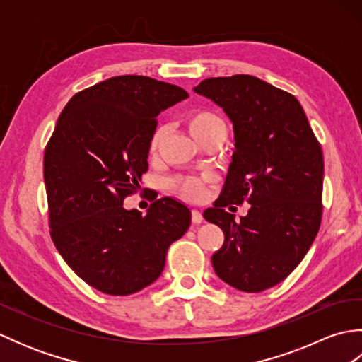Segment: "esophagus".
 I'll return each mask as SVG.
<instances>
[{
    "mask_svg": "<svg viewBox=\"0 0 362 362\" xmlns=\"http://www.w3.org/2000/svg\"><path fill=\"white\" fill-rule=\"evenodd\" d=\"M191 221H193V224H201V222L204 221L202 213L199 210H193V213H191Z\"/></svg>",
    "mask_w": 362,
    "mask_h": 362,
    "instance_id": "esophagus-1",
    "label": "esophagus"
}]
</instances>
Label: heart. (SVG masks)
Masks as SVG:
<instances>
[{
    "instance_id": "1",
    "label": "heart",
    "mask_w": 362,
    "mask_h": 362,
    "mask_svg": "<svg viewBox=\"0 0 362 362\" xmlns=\"http://www.w3.org/2000/svg\"><path fill=\"white\" fill-rule=\"evenodd\" d=\"M187 124L191 135H193L199 143L214 134L227 132L224 119H222L216 112L209 109H197L191 112L187 117ZM165 134V126H158L153 130L148 148L149 156H156ZM169 187H171L174 193L179 194L182 199H185V201H199V199H202L205 194L204 180L194 179V177H177V179H173L169 182Z\"/></svg>"
}]
</instances>
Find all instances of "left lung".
I'll use <instances>...</instances> for the list:
<instances>
[{
    "label": "left lung",
    "instance_id": "1",
    "mask_svg": "<svg viewBox=\"0 0 362 362\" xmlns=\"http://www.w3.org/2000/svg\"><path fill=\"white\" fill-rule=\"evenodd\" d=\"M233 124L235 152L224 188L204 218L224 232L211 264L222 281L261 292L294 271L322 219L324 156L297 99L255 76L210 78L194 87ZM244 200L245 217L223 209Z\"/></svg>",
    "mask_w": 362,
    "mask_h": 362
}]
</instances>
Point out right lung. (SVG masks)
Here are the masks:
<instances>
[{
    "label": "right lung",
    "mask_w": 362,
    "mask_h": 362,
    "mask_svg": "<svg viewBox=\"0 0 362 362\" xmlns=\"http://www.w3.org/2000/svg\"><path fill=\"white\" fill-rule=\"evenodd\" d=\"M187 98L146 76L110 78L68 101L46 146L51 238L65 263L104 294L129 296L156 281L168 247L191 224L188 206L171 197L146 214L122 205L148 171L160 112Z\"/></svg>",
    "instance_id": "1"
}]
</instances>
